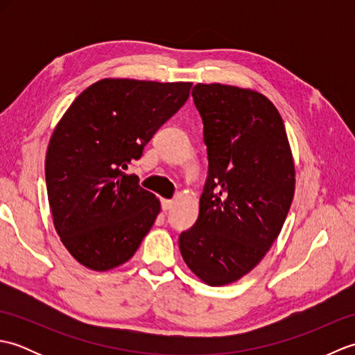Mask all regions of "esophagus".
<instances>
[{"label":"esophagus","mask_w":355,"mask_h":355,"mask_svg":"<svg viewBox=\"0 0 355 355\" xmlns=\"http://www.w3.org/2000/svg\"><path fill=\"white\" fill-rule=\"evenodd\" d=\"M173 206V200H162V209L163 210H169Z\"/></svg>","instance_id":"1"}]
</instances>
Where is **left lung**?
<instances>
[{"label": "left lung", "instance_id": "1", "mask_svg": "<svg viewBox=\"0 0 355 355\" xmlns=\"http://www.w3.org/2000/svg\"><path fill=\"white\" fill-rule=\"evenodd\" d=\"M209 171L198 220L178 238L184 262L202 282L227 285L270 250L294 195V163L282 117L247 88L198 84Z\"/></svg>", "mask_w": 355, "mask_h": 355}]
</instances>
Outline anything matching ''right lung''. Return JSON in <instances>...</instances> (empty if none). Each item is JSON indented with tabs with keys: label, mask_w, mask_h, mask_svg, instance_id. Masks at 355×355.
I'll list each match as a JSON object with an SVG mask.
<instances>
[{
	"label": "right lung",
	"mask_w": 355,
	"mask_h": 355,
	"mask_svg": "<svg viewBox=\"0 0 355 355\" xmlns=\"http://www.w3.org/2000/svg\"><path fill=\"white\" fill-rule=\"evenodd\" d=\"M191 88V82L102 79L59 120L45 157V183L58 235L82 266H122L153 227L160 201L126 169L186 103Z\"/></svg>",
	"instance_id": "obj_1"
}]
</instances>
